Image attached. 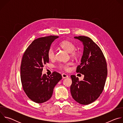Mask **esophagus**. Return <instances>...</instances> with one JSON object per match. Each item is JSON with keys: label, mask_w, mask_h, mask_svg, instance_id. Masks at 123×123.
Wrapping results in <instances>:
<instances>
[{"label": "esophagus", "mask_w": 123, "mask_h": 123, "mask_svg": "<svg viewBox=\"0 0 123 123\" xmlns=\"http://www.w3.org/2000/svg\"><path fill=\"white\" fill-rule=\"evenodd\" d=\"M62 78H63V79L68 77V76L67 74H62Z\"/></svg>", "instance_id": "1"}]
</instances>
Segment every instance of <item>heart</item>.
<instances>
[{
  "instance_id": "1",
  "label": "heart",
  "mask_w": 123,
  "mask_h": 123,
  "mask_svg": "<svg viewBox=\"0 0 123 123\" xmlns=\"http://www.w3.org/2000/svg\"><path fill=\"white\" fill-rule=\"evenodd\" d=\"M59 46L63 49L64 50L70 53L71 56L75 58L77 57L78 54V52L75 50V46L72 42L68 40H64L60 43ZM48 57L50 60H54L55 57V52L53 47H50L48 50L47 52ZM70 64L68 63L66 64H62L59 65V67L60 68L65 70V71H68L69 70V66Z\"/></svg>"
}]
</instances>
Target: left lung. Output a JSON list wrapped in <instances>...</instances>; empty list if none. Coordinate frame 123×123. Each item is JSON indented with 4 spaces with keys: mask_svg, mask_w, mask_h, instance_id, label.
Listing matches in <instances>:
<instances>
[{
    "mask_svg": "<svg viewBox=\"0 0 123 123\" xmlns=\"http://www.w3.org/2000/svg\"><path fill=\"white\" fill-rule=\"evenodd\" d=\"M84 46L81 64L76 72L84 75L83 81L74 75L71 76V92L74 99L82 105L95 101L102 92L106 83L108 70L106 59L98 45L90 38L79 36L74 37Z\"/></svg>",
    "mask_w": 123,
    "mask_h": 123,
    "instance_id": "8db88e82",
    "label": "left lung"
}]
</instances>
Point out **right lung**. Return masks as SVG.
<instances>
[{
	"instance_id": "add662e5",
	"label": "right lung",
	"mask_w": 123,
	"mask_h": 123,
	"mask_svg": "<svg viewBox=\"0 0 123 123\" xmlns=\"http://www.w3.org/2000/svg\"><path fill=\"white\" fill-rule=\"evenodd\" d=\"M58 37L50 36L34 40L23 55L20 67L23 89L28 97L37 103L49 100L55 86L62 79L61 75L55 72L49 76L42 74L44 65L49 62L48 50Z\"/></svg>"
}]
</instances>
